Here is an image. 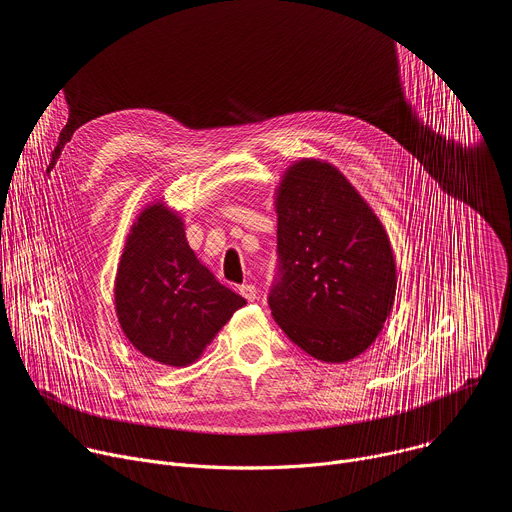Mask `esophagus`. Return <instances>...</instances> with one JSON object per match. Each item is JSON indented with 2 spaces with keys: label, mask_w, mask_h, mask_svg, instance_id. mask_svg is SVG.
<instances>
[{
  "label": "esophagus",
  "mask_w": 512,
  "mask_h": 512,
  "mask_svg": "<svg viewBox=\"0 0 512 512\" xmlns=\"http://www.w3.org/2000/svg\"><path fill=\"white\" fill-rule=\"evenodd\" d=\"M239 291H241V296H243L247 302H255V300H257V287H255L253 283L241 285Z\"/></svg>",
  "instance_id": "obj_1"
}]
</instances>
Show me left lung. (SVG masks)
Listing matches in <instances>:
<instances>
[{
  "label": "left lung",
  "mask_w": 512,
  "mask_h": 512,
  "mask_svg": "<svg viewBox=\"0 0 512 512\" xmlns=\"http://www.w3.org/2000/svg\"><path fill=\"white\" fill-rule=\"evenodd\" d=\"M277 279L269 308L287 338L324 362L367 350L397 289L379 216L332 164H291L275 192Z\"/></svg>",
  "instance_id": "1"
}]
</instances>
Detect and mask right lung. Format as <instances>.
Segmentation results:
<instances>
[{"label":"right lung","mask_w":512,"mask_h":512,"mask_svg":"<svg viewBox=\"0 0 512 512\" xmlns=\"http://www.w3.org/2000/svg\"><path fill=\"white\" fill-rule=\"evenodd\" d=\"M245 304L196 259L178 212L164 202L139 212L117 267L115 312L143 356L192 364Z\"/></svg>","instance_id":"1"}]
</instances>
